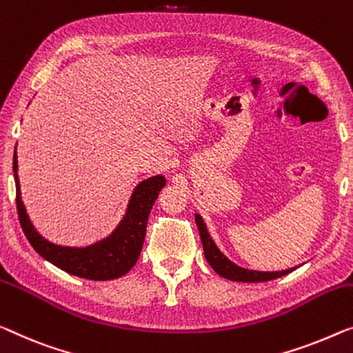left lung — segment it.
<instances>
[{"label": "left lung", "mask_w": 353, "mask_h": 353, "mask_svg": "<svg viewBox=\"0 0 353 353\" xmlns=\"http://www.w3.org/2000/svg\"><path fill=\"white\" fill-rule=\"evenodd\" d=\"M194 222H196L199 236H201L204 256H206L210 268H212L219 276L230 279V281H236V282H266V281H272V279L285 276L288 272L296 270V268H290V270H285V271L265 272V271L245 270V268L234 265V263L230 261L227 256L219 250V247L215 245L212 238H210V234L208 233V228L203 222L201 215L194 214Z\"/></svg>", "instance_id": "left-lung-1"}]
</instances>
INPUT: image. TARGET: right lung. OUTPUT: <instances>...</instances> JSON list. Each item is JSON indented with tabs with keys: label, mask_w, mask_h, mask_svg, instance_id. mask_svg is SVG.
Returning a JSON list of instances; mask_svg holds the SVG:
<instances>
[{
	"label": "right lung",
	"mask_w": 353,
	"mask_h": 353,
	"mask_svg": "<svg viewBox=\"0 0 353 353\" xmlns=\"http://www.w3.org/2000/svg\"><path fill=\"white\" fill-rule=\"evenodd\" d=\"M12 168L20 227L26 239L42 259L66 271L68 274L90 279V281H110V279L122 277L134 266L144 244L150 209L161 188L166 185L165 176H154L138 183L131 194L123 219L108 238L87 247H65L42 238L26 214L20 196L17 152H14Z\"/></svg>",
	"instance_id": "obj_1"
}]
</instances>
